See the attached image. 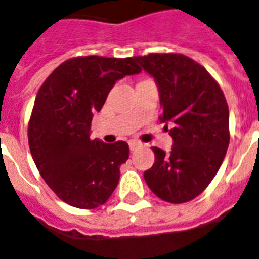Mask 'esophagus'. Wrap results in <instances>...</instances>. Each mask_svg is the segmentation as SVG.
Here are the masks:
<instances>
[{
	"instance_id": "esophagus-1",
	"label": "esophagus",
	"mask_w": 259,
	"mask_h": 259,
	"mask_svg": "<svg viewBox=\"0 0 259 259\" xmlns=\"http://www.w3.org/2000/svg\"><path fill=\"white\" fill-rule=\"evenodd\" d=\"M129 147H130V150H132V151H134L136 149L141 147V142H138V141H130Z\"/></svg>"
}]
</instances>
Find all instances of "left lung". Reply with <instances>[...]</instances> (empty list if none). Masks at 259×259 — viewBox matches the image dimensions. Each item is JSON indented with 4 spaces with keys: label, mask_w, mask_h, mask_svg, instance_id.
<instances>
[{
    "label": "left lung",
    "mask_w": 259,
    "mask_h": 259,
    "mask_svg": "<svg viewBox=\"0 0 259 259\" xmlns=\"http://www.w3.org/2000/svg\"><path fill=\"white\" fill-rule=\"evenodd\" d=\"M134 60L154 77L162 106L159 119L174 141L168 154L153 147L155 162L143 177L162 200L187 203L207 188L225 158L229 146L227 100L207 69L188 56L150 54Z\"/></svg>",
    "instance_id": "1"
}]
</instances>
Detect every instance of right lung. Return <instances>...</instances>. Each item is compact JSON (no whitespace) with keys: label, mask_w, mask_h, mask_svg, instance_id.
<instances>
[{"label":"right lung","mask_w":259,"mask_h":259,"mask_svg":"<svg viewBox=\"0 0 259 259\" xmlns=\"http://www.w3.org/2000/svg\"><path fill=\"white\" fill-rule=\"evenodd\" d=\"M140 72L133 58H73L38 91L29 122L30 151L39 174L64 203L93 209L116 190L129 146L125 141L91 140V122L117 80Z\"/></svg>","instance_id":"obj_1"}]
</instances>
